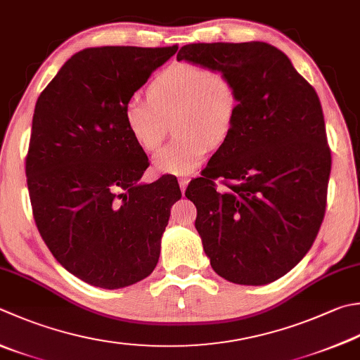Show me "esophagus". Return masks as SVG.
I'll return each instance as SVG.
<instances>
[{"instance_id": "obj_1", "label": "esophagus", "mask_w": 360, "mask_h": 360, "mask_svg": "<svg viewBox=\"0 0 360 360\" xmlns=\"http://www.w3.org/2000/svg\"><path fill=\"white\" fill-rule=\"evenodd\" d=\"M188 183H189V179H188V177H181V179H179V185H180V189H181V193H183V194H185V191H186Z\"/></svg>"}]
</instances>
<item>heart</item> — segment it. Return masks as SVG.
I'll return each mask as SVG.
<instances>
[{
	"label": "heart",
	"instance_id": "1",
	"mask_svg": "<svg viewBox=\"0 0 360 360\" xmlns=\"http://www.w3.org/2000/svg\"><path fill=\"white\" fill-rule=\"evenodd\" d=\"M236 91L226 73L193 63L166 67L152 79L147 98L134 96L124 106V120L134 142L147 152L157 148L174 122L177 138L153 155L158 174H191L210 146L229 138L236 117Z\"/></svg>",
	"mask_w": 360,
	"mask_h": 360
}]
</instances>
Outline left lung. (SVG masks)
I'll return each mask as SVG.
<instances>
[{"label":"left lung","instance_id":"1","mask_svg":"<svg viewBox=\"0 0 360 360\" xmlns=\"http://www.w3.org/2000/svg\"><path fill=\"white\" fill-rule=\"evenodd\" d=\"M177 60L224 72L238 100L229 138L185 193L203 250L226 281L266 285L302 260L324 218L330 150L320 98L264 42L191 44Z\"/></svg>","mask_w":360,"mask_h":360}]
</instances>
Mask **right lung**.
Wrapping results in <instances>:
<instances>
[{
    "label": "right lung",
    "mask_w": 360,
    "mask_h": 360,
    "mask_svg": "<svg viewBox=\"0 0 360 360\" xmlns=\"http://www.w3.org/2000/svg\"><path fill=\"white\" fill-rule=\"evenodd\" d=\"M177 50L86 49L37 98L26 157L32 214L54 259L89 285H133L158 263L181 191L172 177L139 181L148 158L124 106Z\"/></svg>",
    "instance_id": "add662e5"
}]
</instances>
